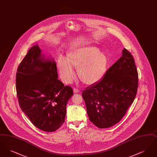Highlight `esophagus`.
Listing matches in <instances>:
<instances>
[{"label":"esophagus","instance_id":"34e87169","mask_svg":"<svg viewBox=\"0 0 157 157\" xmlns=\"http://www.w3.org/2000/svg\"><path fill=\"white\" fill-rule=\"evenodd\" d=\"M74 92L76 94V93H78L79 92V90L76 89V88H74Z\"/></svg>","mask_w":157,"mask_h":157}]
</instances>
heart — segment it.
Wrapping results in <instances>:
<instances>
[{
  "mask_svg": "<svg viewBox=\"0 0 157 157\" xmlns=\"http://www.w3.org/2000/svg\"><path fill=\"white\" fill-rule=\"evenodd\" d=\"M109 58L104 52L95 46H86L68 52L65 60L59 59L57 68L62 81L69 84L75 79L73 69H76L79 79L87 85L101 81L105 75Z\"/></svg>",
  "mask_w": 157,
  "mask_h": 157,
  "instance_id": "heart-1",
  "label": "heart"
}]
</instances>
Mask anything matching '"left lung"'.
I'll use <instances>...</instances> for the list:
<instances>
[{"label": "left lung", "mask_w": 157, "mask_h": 157, "mask_svg": "<svg viewBox=\"0 0 157 157\" xmlns=\"http://www.w3.org/2000/svg\"><path fill=\"white\" fill-rule=\"evenodd\" d=\"M138 72L132 55L124 49L119 59L99 82L82 92L90 121L98 128L118 123L136 97Z\"/></svg>", "instance_id": "obj_1"}]
</instances>
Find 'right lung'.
<instances>
[{"instance_id": "right-lung-1", "label": "right lung", "mask_w": 157, "mask_h": 157, "mask_svg": "<svg viewBox=\"0 0 157 157\" xmlns=\"http://www.w3.org/2000/svg\"><path fill=\"white\" fill-rule=\"evenodd\" d=\"M56 62L32 46L20 63L16 77L19 104L31 122L45 132H54L65 122L71 86L58 79Z\"/></svg>"}]
</instances>
